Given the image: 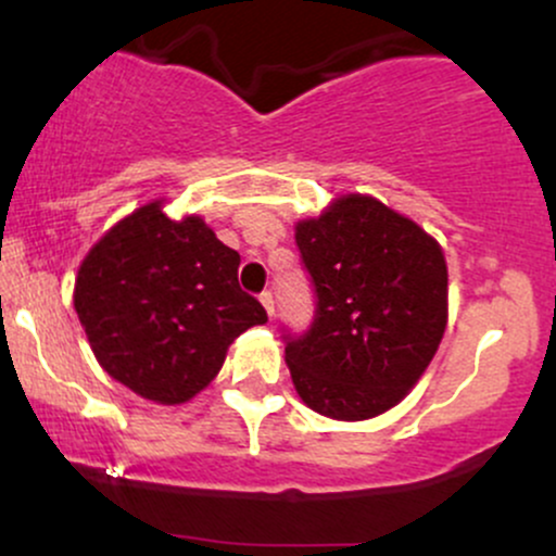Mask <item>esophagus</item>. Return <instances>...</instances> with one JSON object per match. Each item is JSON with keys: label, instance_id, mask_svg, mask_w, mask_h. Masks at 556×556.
I'll use <instances>...</instances> for the list:
<instances>
[{"label": "esophagus", "instance_id": "obj_1", "mask_svg": "<svg viewBox=\"0 0 556 556\" xmlns=\"http://www.w3.org/2000/svg\"><path fill=\"white\" fill-rule=\"evenodd\" d=\"M261 305L266 308V316H274V295L271 292H261Z\"/></svg>", "mask_w": 556, "mask_h": 556}]
</instances>
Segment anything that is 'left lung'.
Masks as SVG:
<instances>
[{"instance_id": "left-lung-1", "label": "left lung", "mask_w": 556, "mask_h": 556, "mask_svg": "<svg viewBox=\"0 0 556 556\" xmlns=\"http://www.w3.org/2000/svg\"><path fill=\"white\" fill-rule=\"evenodd\" d=\"M316 316L285 337L300 400L334 420L381 416L418 384L446 329V261L426 229L348 193L295 225Z\"/></svg>"}]
</instances>
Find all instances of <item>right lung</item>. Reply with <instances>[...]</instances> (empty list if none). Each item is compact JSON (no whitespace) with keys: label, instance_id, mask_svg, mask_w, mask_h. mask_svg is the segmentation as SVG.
Wrapping results in <instances>:
<instances>
[{"label":"right lung","instance_id":"add662e5","mask_svg":"<svg viewBox=\"0 0 556 556\" xmlns=\"http://www.w3.org/2000/svg\"><path fill=\"white\" fill-rule=\"evenodd\" d=\"M151 201L119 219L83 258L73 303L112 379L159 405H180L214 381L227 348L266 324L240 290V253L190 214Z\"/></svg>","mask_w":556,"mask_h":556}]
</instances>
